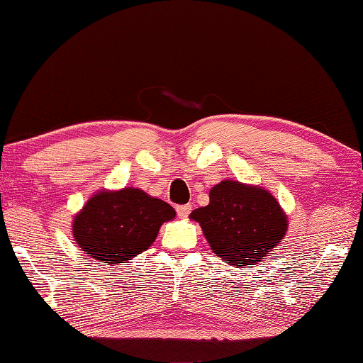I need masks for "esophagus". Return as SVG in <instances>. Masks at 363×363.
I'll return each mask as SVG.
<instances>
[{
    "mask_svg": "<svg viewBox=\"0 0 363 363\" xmlns=\"http://www.w3.org/2000/svg\"><path fill=\"white\" fill-rule=\"evenodd\" d=\"M191 206L189 204H185V206H177V213H178V217L180 218H186L188 215H189V212H191Z\"/></svg>",
    "mask_w": 363,
    "mask_h": 363,
    "instance_id": "obj_1",
    "label": "esophagus"
}]
</instances>
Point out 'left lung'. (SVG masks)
Masks as SVG:
<instances>
[{
    "label": "left lung",
    "mask_w": 363,
    "mask_h": 363,
    "mask_svg": "<svg viewBox=\"0 0 363 363\" xmlns=\"http://www.w3.org/2000/svg\"><path fill=\"white\" fill-rule=\"evenodd\" d=\"M211 202L191 212L213 253L230 266L257 264L276 250L287 233V215L269 191L223 180L208 193Z\"/></svg>",
    "instance_id": "8db88e82"
}]
</instances>
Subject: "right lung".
<instances>
[{
	"label": "right lung",
	"instance_id": "obj_1",
	"mask_svg": "<svg viewBox=\"0 0 363 363\" xmlns=\"http://www.w3.org/2000/svg\"><path fill=\"white\" fill-rule=\"evenodd\" d=\"M175 218L174 207L143 189L99 191L73 220V238L87 257L114 266L155 242L159 228Z\"/></svg>",
	"mask_w": 363,
	"mask_h": 363
}]
</instances>
